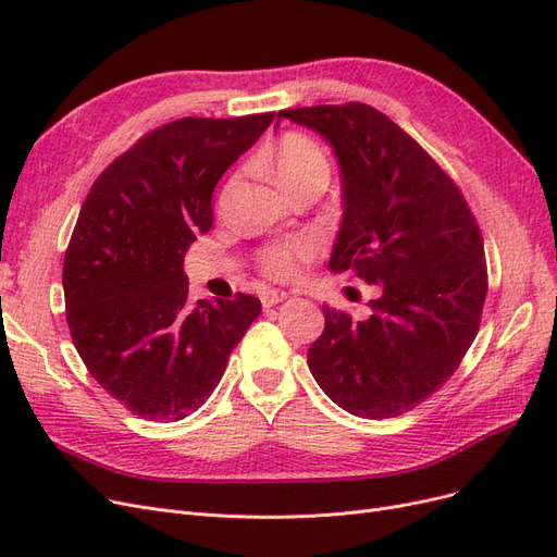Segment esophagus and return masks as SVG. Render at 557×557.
Here are the masks:
<instances>
[{
  "mask_svg": "<svg viewBox=\"0 0 557 557\" xmlns=\"http://www.w3.org/2000/svg\"><path fill=\"white\" fill-rule=\"evenodd\" d=\"M285 297H288V293H285V290H276V288L262 290V295H260V299H262V307H264V309L278 305V301H283Z\"/></svg>",
  "mask_w": 557,
  "mask_h": 557,
  "instance_id": "1",
  "label": "esophagus"
}]
</instances>
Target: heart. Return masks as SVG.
<instances>
[{"mask_svg": "<svg viewBox=\"0 0 557 557\" xmlns=\"http://www.w3.org/2000/svg\"><path fill=\"white\" fill-rule=\"evenodd\" d=\"M269 166L283 190L295 193L307 183H327L330 178V160L315 139L299 132H285L274 144ZM315 256V242L311 237H297L288 242L269 244L258 252L260 272L269 278H293L299 269Z\"/></svg>", "mask_w": 557, "mask_h": 557, "instance_id": "1", "label": "heart"}]
</instances>
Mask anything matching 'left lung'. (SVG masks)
Instances as JSON below:
<instances>
[{
	"label": "left lung",
	"mask_w": 557,
	"mask_h": 557,
	"mask_svg": "<svg viewBox=\"0 0 557 557\" xmlns=\"http://www.w3.org/2000/svg\"><path fill=\"white\" fill-rule=\"evenodd\" d=\"M332 144L344 218L332 272H352L379 297L369 315L323 307L307 362L325 395L352 416L395 418L455 374L481 325L487 293L483 237L455 181L428 150L369 104L278 111Z\"/></svg>",
	"instance_id": "1"
}]
</instances>
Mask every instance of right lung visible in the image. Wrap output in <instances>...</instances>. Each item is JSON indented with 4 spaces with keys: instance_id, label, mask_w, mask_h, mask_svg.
<instances>
[{
    "instance_id": "1",
    "label": "right lung",
    "mask_w": 557,
    "mask_h": 557,
    "mask_svg": "<svg viewBox=\"0 0 557 557\" xmlns=\"http://www.w3.org/2000/svg\"><path fill=\"white\" fill-rule=\"evenodd\" d=\"M274 113L178 117L117 156L64 252L66 325L90 376L132 413L174 423L221 383L258 297H188L183 258L213 225L215 183Z\"/></svg>"
}]
</instances>
